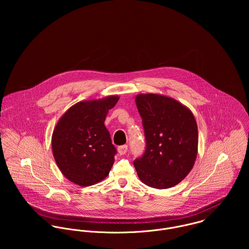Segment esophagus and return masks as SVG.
I'll list each match as a JSON object with an SVG mask.
<instances>
[{
  "mask_svg": "<svg viewBox=\"0 0 249 249\" xmlns=\"http://www.w3.org/2000/svg\"><path fill=\"white\" fill-rule=\"evenodd\" d=\"M126 152H127V145H126V144L120 145V146L118 147V153H119L120 155H124V154H125Z\"/></svg>",
  "mask_w": 249,
  "mask_h": 249,
  "instance_id": "1",
  "label": "esophagus"
}]
</instances>
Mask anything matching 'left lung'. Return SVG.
I'll return each instance as SVG.
<instances>
[{
  "instance_id": "1",
  "label": "left lung",
  "mask_w": 249,
  "mask_h": 249,
  "mask_svg": "<svg viewBox=\"0 0 249 249\" xmlns=\"http://www.w3.org/2000/svg\"><path fill=\"white\" fill-rule=\"evenodd\" d=\"M142 117L145 151L133 164L143 184L155 189L178 185L192 171L198 146L193 112L177 100L160 94L135 98Z\"/></svg>"
}]
</instances>
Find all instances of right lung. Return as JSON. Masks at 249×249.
I'll return each instance as SVG.
<instances>
[{"label":"right lung","mask_w":249,"mask_h":249,"mask_svg":"<svg viewBox=\"0 0 249 249\" xmlns=\"http://www.w3.org/2000/svg\"><path fill=\"white\" fill-rule=\"evenodd\" d=\"M119 99L113 95L79 102L58 120L52 135L53 154L62 175L72 183L91 186L109 175L117 150L105 121Z\"/></svg>","instance_id":"1"}]
</instances>
